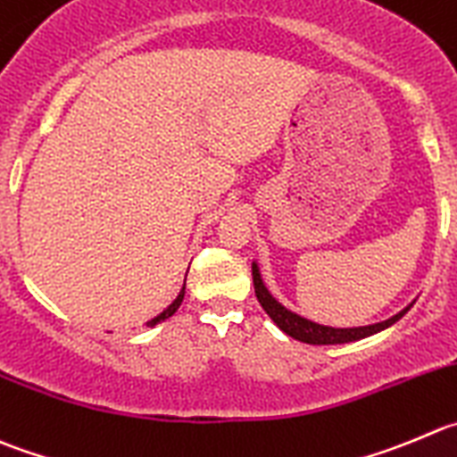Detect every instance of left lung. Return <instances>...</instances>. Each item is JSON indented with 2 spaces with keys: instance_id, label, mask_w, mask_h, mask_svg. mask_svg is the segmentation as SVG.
Returning a JSON list of instances; mask_svg holds the SVG:
<instances>
[{
  "instance_id": "1",
  "label": "left lung",
  "mask_w": 457,
  "mask_h": 457,
  "mask_svg": "<svg viewBox=\"0 0 457 457\" xmlns=\"http://www.w3.org/2000/svg\"><path fill=\"white\" fill-rule=\"evenodd\" d=\"M253 287H255V296H258V303L262 305V310L271 316L273 323L282 329L289 337L298 338L303 343H312V345H334V343H350V341H359V338H366L370 334L381 332V329L390 328L393 323H397L411 305L406 310H402L399 314H395L393 319L384 320V323H375V325H366V328H328V325H319L312 323V320L303 319V316L294 314V312L285 310L276 298L271 296L264 287L262 278H260L258 264H253Z\"/></svg>"
}]
</instances>
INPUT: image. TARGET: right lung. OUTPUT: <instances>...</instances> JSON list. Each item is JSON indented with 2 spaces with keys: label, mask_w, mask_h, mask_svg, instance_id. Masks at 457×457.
Wrapping results in <instances>:
<instances>
[{
  "label": "right lung",
  "mask_w": 457,
  "mask_h": 457,
  "mask_svg": "<svg viewBox=\"0 0 457 457\" xmlns=\"http://www.w3.org/2000/svg\"><path fill=\"white\" fill-rule=\"evenodd\" d=\"M184 291H186V282H184V289H181V291H179V296H177V298H175V301H172V305H170V307H168V310H163V312H161V314H159V316H156V319H152V320H150V323H147V325H156V323H159V320H166V319H170V316H172V314H175V312H177V310H179L181 301H184Z\"/></svg>",
  "instance_id": "right-lung-1"
}]
</instances>
